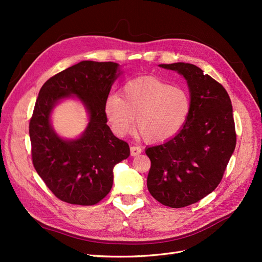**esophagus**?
<instances>
[{"mask_svg":"<svg viewBox=\"0 0 262 262\" xmlns=\"http://www.w3.org/2000/svg\"><path fill=\"white\" fill-rule=\"evenodd\" d=\"M130 150H131L132 156H138L139 154L142 153V148L140 146H131Z\"/></svg>","mask_w":262,"mask_h":262,"instance_id":"esophagus-1","label":"esophagus"}]
</instances>
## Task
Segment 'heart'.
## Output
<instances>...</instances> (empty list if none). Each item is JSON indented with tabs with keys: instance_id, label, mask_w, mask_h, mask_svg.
<instances>
[{
	"instance_id": "heart-1",
	"label": "heart",
	"mask_w": 262,
	"mask_h": 262,
	"mask_svg": "<svg viewBox=\"0 0 262 262\" xmlns=\"http://www.w3.org/2000/svg\"><path fill=\"white\" fill-rule=\"evenodd\" d=\"M192 112L190 93L153 76L126 83L118 95L109 96L105 113L113 131L124 136L137 119V132L148 143L169 140L182 130Z\"/></svg>"
}]
</instances>
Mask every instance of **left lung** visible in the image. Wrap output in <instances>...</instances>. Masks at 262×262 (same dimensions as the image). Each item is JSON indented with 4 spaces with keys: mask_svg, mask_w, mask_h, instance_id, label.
<instances>
[{
    "mask_svg": "<svg viewBox=\"0 0 262 262\" xmlns=\"http://www.w3.org/2000/svg\"><path fill=\"white\" fill-rule=\"evenodd\" d=\"M188 82L192 112L186 125L163 144L146 148L147 189L169 208H184L211 193L223 178L236 146L231 98L210 75L190 63L160 64Z\"/></svg>",
    "mask_w": 262,
    "mask_h": 262,
    "instance_id": "left-lung-1",
    "label": "left lung"
}]
</instances>
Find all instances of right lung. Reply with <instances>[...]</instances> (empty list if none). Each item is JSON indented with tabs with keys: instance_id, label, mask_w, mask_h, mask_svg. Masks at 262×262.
<instances>
[{
	"instance_id": "right-lung-1",
	"label": "right lung",
	"mask_w": 262,
	"mask_h": 262,
	"mask_svg": "<svg viewBox=\"0 0 262 262\" xmlns=\"http://www.w3.org/2000/svg\"><path fill=\"white\" fill-rule=\"evenodd\" d=\"M115 62L82 61L53 75L39 92L29 121L31 160L50 191L71 204L94 205L109 193L115 165L130 155L126 142L107 125L105 102L118 76ZM75 94L90 113L83 136L74 141L60 139L51 129L54 104Z\"/></svg>"
}]
</instances>
